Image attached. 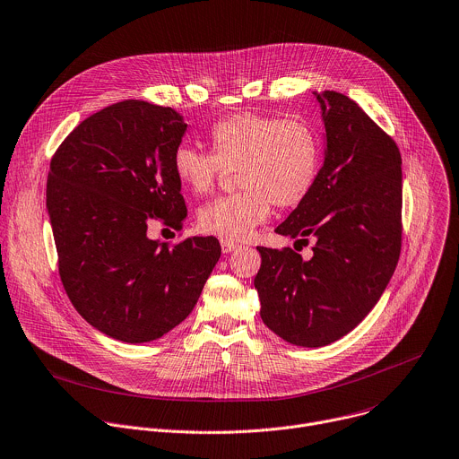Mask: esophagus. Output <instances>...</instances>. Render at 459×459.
<instances>
[{
    "mask_svg": "<svg viewBox=\"0 0 459 459\" xmlns=\"http://www.w3.org/2000/svg\"><path fill=\"white\" fill-rule=\"evenodd\" d=\"M220 243H221V250H223L225 254H229V252H232V250H236V248L239 247L236 241H232V239H227V238H225V239H221Z\"/></svg>",
    "mask_w": 459,
    "mask_h": 459,
    "instance_id": "esophagus-1",
    "label": "esophagus"
}]
</instances>
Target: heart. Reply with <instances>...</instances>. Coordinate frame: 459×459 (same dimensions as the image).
<instances>
[{
    "label": "heart",
    "mask_w": 459,
    "mask_h": 459,
    "mask_svg": "<svg viewBox=\"0 0 459 459\" xmlns=\"http://www.w3.org/2000/svg\"><path fill=\"white\" fill-rule=\"evenodd\" d=\"M212 152L180 145L173 169L195 195L211 193L225 171L238 169L239 191L220 196L200 211V227L227 239H243L264 223L272 204L295 207L307 198L321 169V138L304 118L241 111L209 131Z\"/></svg>",
    "instance_id": "b5f03b06"
}]
</instances>
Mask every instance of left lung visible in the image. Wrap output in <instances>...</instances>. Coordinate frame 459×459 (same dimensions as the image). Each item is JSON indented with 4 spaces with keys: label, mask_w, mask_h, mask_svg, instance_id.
<instances>
[{
    "label": "left lung",
    "mask_w": 459,
    "mask_h": 459,
    "mask_svg": "<svg viewBox=\"0 0 459 459\" xmlns=\"http://www.w3.org/2000/svg\"><path fill=\"white\" fill-rule=\"evenodd\" d=\"M326 129L325 164L297 209L275 229L314 241L257 247L254 279L263 323L281 339L321 348L350 333L378 302L402 248V157L396 142L350 97L314 93Z\"/></svg>",
    "instance_id": "left-lung-1"
}]
</instances>
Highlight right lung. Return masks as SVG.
Returning <instances> with one entry per match:
<instances>
[{
  "instance_id": "add662e5",
  "label": "right lung",
  "mask_w": 459,
  "mask_h": 459,
  "mask_svg": "<svg viewBox=\"0 0 459 459\" xmlns=\"http://www.w3.org/2000/svg\"><path fill=\"white\" fill-rule=\"evenodd\" d=\"M186 129L173 108L122 100L84 118L50 162L61 282L86 323L122 342L178 326L221 254L212 236L173 247L147 238L151 221L182 229L187 216L173 169Z\"/></svg>"
}]
</instances>
